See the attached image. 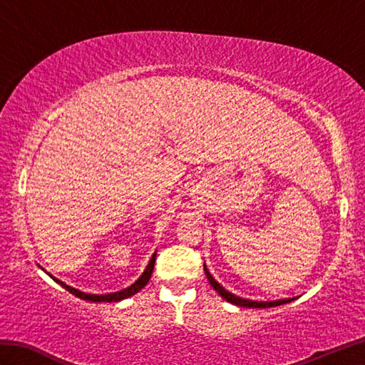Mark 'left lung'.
Here are the masks:
<instances>
[{"label": "left lung", "mask_w": 365, "mask_h": 365, "mask_svg": "<svg viewBox=\"0 0 365 365\" xmlns=\"http://www.w3.org/2000/svg\"><path fill=\"white\" fill-rule=\"evenodd\" d=\"M204 271H205V274H207L208 282H210L213 289L221 294V298H222V299H226V301H229V302H232V304H235V306H240V307H257V309H265V307H276V306L285 304V302H290V301H293V299H279V301H251V299L238 298V297H235V294H232L230 292H227L226 289H224V287H221L218 282H216L215 279H213V276H212L210 273H208V269L205 268V265H204Z\"/></svg>", "instance_id": "left-lung-1"}]
</instances>
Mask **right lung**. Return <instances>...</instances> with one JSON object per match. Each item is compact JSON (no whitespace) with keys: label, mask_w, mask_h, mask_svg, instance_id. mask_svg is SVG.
I'll return each instance as SVG.
<instances>
[{"label":"right lung","mask_w":365,"mask_h":365,"mask_svg":"<svg viewBox=\"0 0 365 365\" xmlns=\"http://www.w3.org/2000/svg\"><path fill=\"white\" fill-rule=\"evenodd\" d=\"M155 257H157V252H155V254L152 255L149 265H147V268H145V271L143 273V276L139 277L135 284H131L130 287H127V289H123V290H120V292L108 293V294H89V293H83V292H80V290L73 289V287H68V285H66L64 282H61L59 279L53 277L51 274H50V276H51L58 284L63 285L66 290H68L72 294H75V297H78V298H81V299L94 301V302H102V301L113 302V301H120V299H125V298L133 297L135 293H138L139 290L143 289V287H145V284L149 282V279H150V276H152V271H153V267H155Z\"/></svg>","instance_id":"obj_1"}]
</instances>
